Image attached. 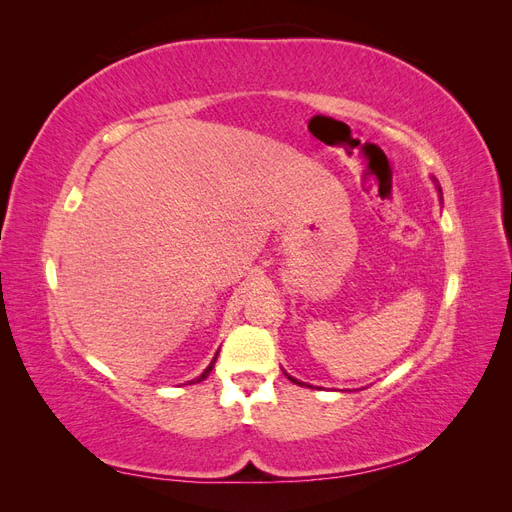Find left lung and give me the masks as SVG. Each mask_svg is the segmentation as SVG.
Here are the masks:
<instances>
[{
  "mask_svg": "<svg viewBox=\"0 0 512 512\" xmlns=\"http://www.w3.org/2000/svg\"><path fill=\"white\" fill-rule=\"evenodd\" d=\"M286 376H288V374H286ZM288 380H292V382H294V384H299V386H305V382H299V380H294V378H292V376H288Z\"/></svg>",
  "mask_w": 512,
  "mask_h": 512,
  "instance_id": "1",
  "label": "left lung"
}]
</instances>
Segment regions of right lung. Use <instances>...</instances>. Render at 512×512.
<instances>
[{"label":"right lung","mask_w":512,"mask_h":512,"mask_svg":"<svg viewBox=\"0 0 512 512\" xmlns=\"http://www.w3.org/2000/svg\"><path fill=\"white\" fill-rule=\"evenodd\" d=\"M215 361H218V354H215V356H213V361H211V363H209V367H207V369H205V371H203V374H200V376H198V378H194V380H192V382H200V380H205V378H207V376H209V371H211V369H213V365H215Z\"/></svg>","instance_id":"obj_1"}]
</instances>
